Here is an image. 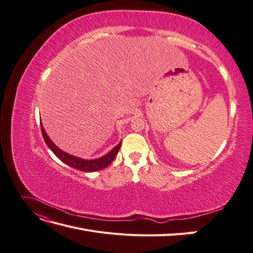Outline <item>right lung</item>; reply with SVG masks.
<instances>
[{
    "instance_id": "add662e5",
    "label": "right lung",
    "mask_w": 253,
    "mask_h": 253,
    "mask_svg": "<svg viewBox=\"0 0 253 253\" xmlns=\"http://www.w3.org/2000/svg\"><path fill=\"white\" fill-rule=\"evenodd\" d=\"M41 131H42L45 143L47 144V147L52 151L53 154H55L60 160H62V162L67 166L74 168V169H77L84 172H96V171L105 169V168L115 159V157L117 156L118 151L121 147V141H120L116 147L102 157L95 158V159H83V158H79V157L68 154V153L59 149L57 145L51 141L46 132H45V129L42 126V122H41Z\"/></svg>"
}]
</instances>
